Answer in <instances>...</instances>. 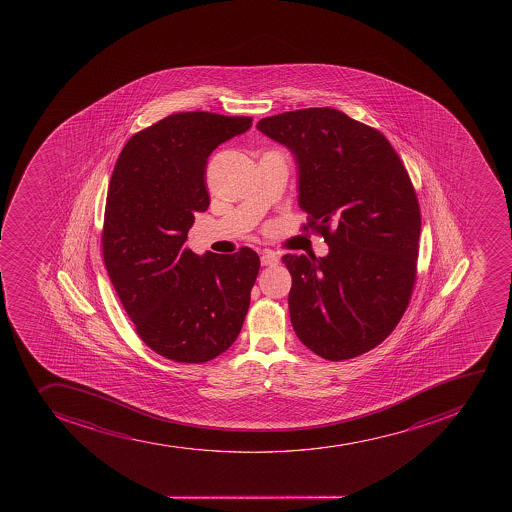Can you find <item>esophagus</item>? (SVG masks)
<instances>
[{"label":"esophagus","instance_id":"1","mask_svg":"<svg viewBox=\"0 0 512 512\" xmlns=\"http://www.w3.org/2000/svg\"><path fill=\"white\" fill-rule=\"evenodd\" d=\"M260 262H262V265H265V267H272V265L279 264V257H277L274 252H264L262 253V257H260Z\"/></svg>","mask_w":512,"mask_h":512}]
</instances>
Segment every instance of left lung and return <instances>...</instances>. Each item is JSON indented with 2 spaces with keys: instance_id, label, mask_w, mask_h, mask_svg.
<instances>
[{
  "instance_id": "8db88e82",
  "label": "left lung",
  "mask_w": 512,
  "mask_h": 512,
  "mask_svg": "<svg viewBox=\"0 0 512 512\" xmlns=\"http://www.w3.org/2000/svg\"><path fill=\"white\" fill-rule=\"evenodd\" d=\"M257 130L294 155L300 208L329 245L319 259L282 257L295 334L327 360L365 354L399 324L414 289L420 210L407 170L382 133L335 108L262 118Z\"/></svg>"
}]
</instances>
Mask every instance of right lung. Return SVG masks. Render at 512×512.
I'll use <instances>...</instances> for the list:
<instances>
[{"label":"right lung","instance_id":"right-lung-1","mask_svg":"<svg viewBox=\"0 0 512 512\" xmlns=\"http://www.w3.org/2000/svg\"><path fill=\"white\" fill-rule=\"evenodd\" d=\"M250 127V117L175 113L130 138L113 170L103 259L140 339L165 359L203 364L242 330L259 255H197L185 242L210 205V153Z\"/></svg>","mask_w":512,"mask_h":512}]
</instances>
